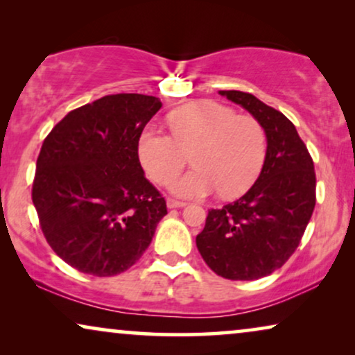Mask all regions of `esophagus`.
<instances>
[{
  "label": "esophagus",
  "instance_id": "34e87169",
  "mask_svg": "<svg viewBox=\"0 0 355 355\" xmlns=\"http://www.w3.org/2000/svg\"><path fill=\"white\" fill-rule=\"evenodd\" d=\"M166 205H168V208H182V207H186V202L174 200V198H168Z\"/></svg>",
  "mask_w": 355,
  "mask_h": 355
}]
</instances>
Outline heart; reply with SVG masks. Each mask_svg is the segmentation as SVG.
I'll return each mask as SVG.
<instances>
[{
	"mask_svg": "<svg viewBox=\"0 0 355 355\" xmlns=\"http://www.w3.org/2000/svg\"><path fill=\"white\" fill-rule=\"evenodd\" d=\"M171 135L144 130L139 159L153 182L166 186L191 155L192 171L171 184L179 197L202 198L218 191L223 198L244 193L263 168L266 135L254 116L237 114L215 100H196L168 114Z\"/></svg>",
	"mask_w": 355,
	"mask_h": 355,
	"instance_id": "1",
	"label": "heart"
}]
</instances>
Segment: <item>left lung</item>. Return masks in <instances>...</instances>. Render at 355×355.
Masks as SVG:
<instances>
[{
	"label": "left lung",
	"instance_id": "8db88e82",
	"mask_svg": "<svg viewBox=\"0 0 355 355\" xmlns=\"http://www.w3.org/2000/svg\"><path fill=\"white\" fill-rule=\"evenodd\" d=\"M245 108L266 134V157L254 186L236 202L208 210L197 249L216 275L254 281L294 254L317 202L313 159L295 125L252 94L220 90Z\"/></svg>",
	"mask_w": 355,
	"mask_h": 355
}]
</instances>
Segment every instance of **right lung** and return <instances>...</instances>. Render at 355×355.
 <instances>
[{
    "label": "right lung",
    "mask_w": 355,
    "mask_h": 355,
    "mask_svg": "<svg viewBox=\"0 0 355 355\" xmlns=\"http://www.w3.org/2000/svg\"><path fill=\"white\" fill-rule=\"evenodd\" d=\"M159 108L157 96L106 95L69 111L43 140L32 202L46 242L72 268L100 278L129 270L168 213L137 150Z\"/></svg>",
    "instance_id": "1"
}]
</instances>
